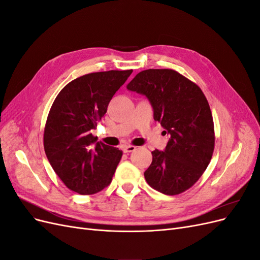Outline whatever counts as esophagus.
Returning <instances> with one entry per match:
<instances>
[{
  "label": "esophagus",
  "instance_id": "34e87169",
  "mask_svg": "<svg viewBox=\"0 0 260 260\" xmlns=\"http://www.w3.org/2000/svg\"><path fill=\"white\" fill-rule=\"evenodd\" d=\"M137 149V147L136 146H133V145H125V146H123L122 147V151H123V153H131V152H135Z\"/></svg>",
  "mask_w": 260,
  "mask_h": 260
}]
</instances>
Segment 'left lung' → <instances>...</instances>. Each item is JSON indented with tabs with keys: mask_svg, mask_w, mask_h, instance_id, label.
<instances>
[{
	"mask_svg": "<svg viewBox=\"0 0 260 260\" xmlns=\"http://www.w3.org/2000/svg\"><path fill=\"white\" fill-rule=\"evenodd\" d=\"M127 89L148 99L154 119L170 135L165 151L152 152V164L144 172L146 182L166 195L188 190L206 170L215 148L206 96L198 84L172 69L143 70Z\"/></svg>",
	"mask_w": 260,
	"mask_h": 260,
	"instance_id": "1",
	"label": "left lung"
}]
</instances>
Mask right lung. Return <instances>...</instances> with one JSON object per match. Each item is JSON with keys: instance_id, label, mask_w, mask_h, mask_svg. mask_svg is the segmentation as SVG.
Instances as JSON below:
<instances>
[{"instance_id": "obj_1", "label": "right lung", "mask_w": 260, "mask_h": 260, "mask_svg": "<svg viewBox=\"0 0 260 260\" xmlns=\"http://www.w3.org/2000/svg\"><path fill=\"white\" fill-rule=\"evenodd\" d=\"M131 74L132 69L81 76L66 84L53 102L44 128V151L69 190L90 195L112 182L122 152L98 142L91 131Z\"/></svg>"}]
</instances>
